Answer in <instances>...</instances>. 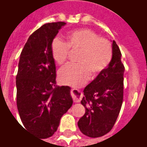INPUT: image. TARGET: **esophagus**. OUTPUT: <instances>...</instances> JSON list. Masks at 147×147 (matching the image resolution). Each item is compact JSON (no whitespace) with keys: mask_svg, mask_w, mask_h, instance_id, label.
<instances>
[{"mask_svg":"<svg viewBox=\"0 0 147 147\" xmlns=\"http://www.w3.org/2000/svg\"><path fill=\"white\" fill-rule=\"evenodd\" d=\"M71 96L75 102H80L83 98V93L77 89L71 90Z\"/></svg>","mask_w":147,"mask_h":147,"instance_id":"34e87169","label":"esophagus"}]
</instances>
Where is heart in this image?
Wrapping results in <instances>:
<instances>
[{"instance_id":"1","label":"heart","mask_w":147,"mask_h":147,"mask_svg":"<svg viewBox=\"0 0 147 147\" xmlns=\"http://www.w3.org/2000/svg\"><path fill=\"white\" fill-rule=\"evenodd\" d=\"M69 49L80 50L78 64H67L59 71L61 83L69 86H83L88 80L90 71L98 75L105 70L113 57V49L107 39L100 38L90 29H78L66 34V42L59 37L53 39L51 53L56 63L62 64L67 58Z\"/></svg>"}]
</instances>
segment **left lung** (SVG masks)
Listing matches in <instances>:
<instances>
[{"instance_id": "1", "label": "left lung", "mask_w": 147, "mask_h": 147, "mask_svg": "<svg viewBox=\"0 0 147 147\" xmlns=\"http://www.w3.org/2000/svg\"><path fill=\"white\" fill-rule=\"evenodd\" d=\"M123 72L121 53L113 41V57L108 67L83 90L81 104L86 112L78 126L85 136L98 138L112 130L123 102Z\"/></svg>"}]
</instances>
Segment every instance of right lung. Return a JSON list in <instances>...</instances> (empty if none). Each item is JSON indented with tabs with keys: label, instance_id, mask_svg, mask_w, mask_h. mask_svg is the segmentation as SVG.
Returning a JSON list of instances; mask_svg holds the SVG:
<instances>
[{
	"label": "right lung",
	"instance_id": "add662e5",
	"mask_svg": "<svg viewBox=\"0 0 147 147\" xmlns=\"http://www.w3.org/2000/svg\"><path fill=\"white\" fill-rule=\"evenodd\" d=\"M66 23L42 25L21 52L16 76V103L24 129L41 139L51 137L61 117L72 105L71 88L56 85L51 43Z\"/></svg>",
	"mask_w": 147,
	"mask_h": 147
}]
</instances>
